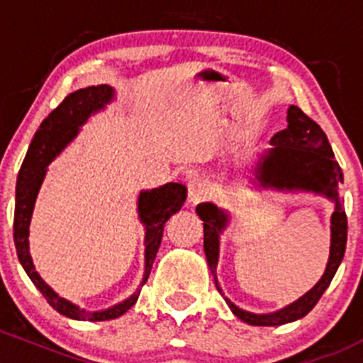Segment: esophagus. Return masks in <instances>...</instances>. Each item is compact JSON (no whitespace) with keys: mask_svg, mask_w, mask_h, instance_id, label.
Segmentation results:
<instances>
[{"mask_svg":"<svg viewBox=\"0 0 363 363\" xmlns=\"http://www.w3.org/2000/svg\"><path fill=\"white\" fill-rule=\"evenodd\" d=\"M208 196H209V189H208L206 182L194 180L189 183V203L192 204V206H196V204L206 201Z\"/></svg>","mask_w":363,"mask_h":363,"instance_id":"1","label":"esophagus"}]
</instances>
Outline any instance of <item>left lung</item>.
Here are the masks:
<instances>
[{"mask_svg":"<svg viewBox=\"0 0 363 363\" xmlns=\"http://www.w3.org/2000/svg\"><path fill=\"white\" fill-rule=\"evenodd\" d=\"M271 145L272 148H269L260 157L253 171L260 186L315 192L330 199L335 208L330 218V255H328L327 267L320 281L308 294H304L286 308L269 313V315H255V313L245 311L233 304L229 298L223 297L230 311L239 320L248 325H257V327H278V325L290 323L308 315L330 285L345 257L346 239H348V218H346L341 192H339V186L345 182V178L328 143L327 134L321 130V127L311 121L301 108L292 104L286 111V129L276 133L271 138ZM196 211L204 222V253H206L208 265L215 278L216 289L222 294V289L216 281V264H218L220 234L229 223V215L211 203L199 204Z\"/></svg>","mask_w":363,"mask_h":363,"instance_id":"obj_1","label":"left lung"}]
</instances>
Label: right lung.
Instances as JSON below:
<instances>
[{"label": "right lung", "instance_id": "1", "mask_svg": "<svg viewBox=\"0 0 363 363\" xmlns=\"http://www.w3.org/2000/svg\"><path fill=\"white\" fill-rule=\"evenodd\" d=\"M111 99H113V89L110 85H92V87L80 89V91H74L73 94L66 96L65 101L45 118L40 129L36 130L35 138L29 145L28 155H26L21 171H18L17 189H15L13 241L18 260H21L22 267L28 272L36 289L47 298L48 304L57 313L73 320L104 321L118 318L127 309L136 304L138 295H140V290H138L124 302L110 309H104V311H85V309L78 308L77 304L55 294L43 281L42 276L36 272L35 264L29 255V223H31L36 196H38V190L43 183L45 173H47V166L77 136L80 127L87 122V118L101 108H104V104L110 103ZM185 199L186 186L182 183H166L159 189L141 190L140 192L138 216L145 225V274L141 286L150 276L152 265H154L160 241H162L164 225L171 218V215L180 211Z\"/></svg>", "mask_w": 363, "mask_h": 363}]
</instances>
